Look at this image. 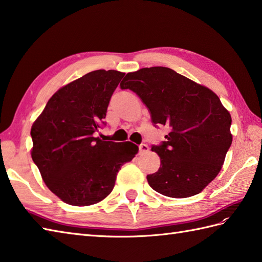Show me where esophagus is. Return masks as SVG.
I'll return each mask as SVG.
<instances>
[{
	"label": "esophagus",
	"mask_w": 262,
	"mask_h": 262,
	"mask_svg": "<svg viewBox=\"0 0 262 262\" xmlns=\"http://www.w3.org/2000/svg\"><path fill=\"white\" fill-rule=\"evenodd\" d=\"M148 151V146L146 144H141L140 145V154H144V153H147Z\"/></svg>",
	"instance_id": "obj_1"
}]
</instances>
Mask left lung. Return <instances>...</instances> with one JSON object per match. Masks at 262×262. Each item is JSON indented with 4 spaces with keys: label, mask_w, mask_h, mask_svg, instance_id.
Returning a JSON list of instances; mask_svg holds the SVG:
<instances>
[{
    "label": "left lung",
    "mask_w": 262,
    "mask_h": 262,
    "mask_svg": "<svg viewBox=\"0 0 262 262\" xmlns=\"http://www.w3.org/2000/svg\"><path fill=\"white\" fill-rule=\"evenodd\" d=\"M120 88L142 99L154 125L170 129L161 145L152 146L161 165L146 177L148 185L172 198L202 192L220 173L232 144V118L220 98L162 66L127 73Z\"/></svg>",
    "instance_id": "obj_1"
}]
</instances>
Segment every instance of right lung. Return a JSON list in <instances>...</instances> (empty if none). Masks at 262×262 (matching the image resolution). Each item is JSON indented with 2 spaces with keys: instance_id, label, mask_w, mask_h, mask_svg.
Instances as JSON below:
<instances>
[{
  "instance_id": "1",
  "label": "right lung",
  "mask_w": 262,
  "mask_h": 262,
  "mask_svg": "<svg viewBox=\"0 0 262 262\" xmlns=\"http://www.w3.org/2000/svg\"><path fill=\"white\" fill-rule=\"evenodd\" d=\"M125 73L97 70L60 88L33 122L31 158L49 190L72 206L101 202L121 165L133 160L132 142L93 137Z\"/></svg>"
}]
</instances>
